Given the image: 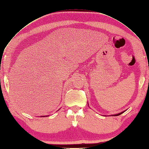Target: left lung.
<instances>
[{"instance_id": "obj_1", "label": "left lung", "mask_w": 149, "mask_h": 149, "mask_svg": "<svg viewBox=\"0 0 149 149\" xmlns=\"http://www.w3.org/2000/svg\"><path fill=\"white\" fill-rule=\"evenodd\" d=\"M87 104H88V102H87ZM88 106H89V104H88ZM125 111H122V112H121V113H118V114H112V115H111V116H119V115H120L121 114H122V113H123L124 112H125Z\"/></svg>"}]
</instances>
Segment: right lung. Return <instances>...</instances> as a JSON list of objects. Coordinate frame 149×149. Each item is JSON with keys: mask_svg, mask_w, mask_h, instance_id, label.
Masks as SVG:
<instances>
[{"mask_svg": "<svg viewBox=\"0 0 149 149\" xmlns=\"http://www.w3.org/2000/svg\"><path fill=\"white\" fill-rule=\"evenodd\" d=\"M41 117H45V116H41Z\"/></svg>", "mask_w": 149, "mask_h": 149, "instance_id": "1", "label": "right lung"}]
</instances>
